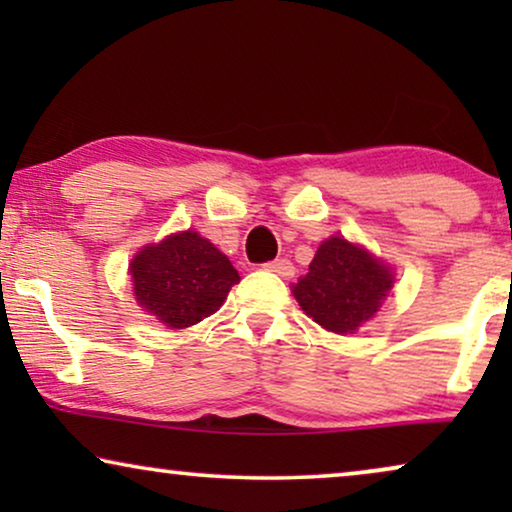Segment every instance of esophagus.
I'll use <instances>...</instances> for the list:
<instances>
[{"label": "esophagus", "mask_w": 512, "mask_h": 512, "mask_svg": "<svg viewBox=\"0 0 512 512\" xmlns=\"http://www.w3.org/2000/svg\"><path fill=\"white\" fill-rule=\"evenodd\" d=\"M265 270L275 272V275H279V277H293V272H296L293 263L286 261V258H277V261L265 263Z\"/></svg>", "instance_id": "obj_1"}]
</instances>
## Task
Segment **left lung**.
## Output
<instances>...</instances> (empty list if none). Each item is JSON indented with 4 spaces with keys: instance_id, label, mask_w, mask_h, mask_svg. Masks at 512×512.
<instances>
[{
    "instance_id": "obj_1",
    "label": "left lung",
    "mask_w": 512,
    "mask_h": 512,
    "mask_svg": "<svg viewBox=\"0 0 512 512\" xmlns=\"http://www.w3.org/2000/svg\"><path fill=\"white\" fill-rule=\"evenodd\" d=\"M391 284L387 265L366 249L331 237L317 249L310 272L293 286V296L319 326L345 335L373 319Z\"/></svg>"
}]
</instances>
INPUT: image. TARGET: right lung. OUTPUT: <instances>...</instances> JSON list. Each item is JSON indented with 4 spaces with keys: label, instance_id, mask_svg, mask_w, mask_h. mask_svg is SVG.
Returning a JSON list of instances; mask_svg holds the SVG:
<instances>
[{
    "label": "right lung",
    "instance_id": "1",
    "mask_svg": "<svg viewBox=\"0 0 512 512\" xmlns=\"http://www.w3.org/2000/svg\"><path fill=\"white\" fill-rule=\"evenodd\" d=\"M137 303L170 328H188L219 310L240 275L193 230L144 247L130 263Z\"/></svg>",
    "mask_w": 512,
    "mask_h": 512
}]
</instances>
